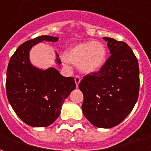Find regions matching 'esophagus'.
I'll list each match as a JSON object with an SVG mask.
<instances>
[{
    "label": "esophagus",
    "instance_id": "34e87169",
    "mask_svg": "<svg viewBox=\"0 0 151 151\" xmlns=\"http://www.w3.org/2000/svg\"><path fill=\"white\" fill-rule=\"evenodd\" d=\"M74 81H75L76 86L78 87L79 85V83H80V82H81V78H80V77H79V76H76L75 78H74Z\"/></svg>",
    "mask_w": 151,
    "mask_h": 151
}]
</instances>
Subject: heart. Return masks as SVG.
<instances>
[{
  "label": "heart",
  "instance_id": "1",
  "mask_svg": "<svg viewBox=\"0 0 151 151\" xmlns=\"http://www.w3.org/2000/svg\"><path fill=\"white\" fill-rule=\"evenodd\" d=\"M108 56L107 47L99 41L78 43L69 48L65 55L67 61L78 65V70L84 74L99 71L104 65Z\"/></svg>",
  "mask_w": 151,
  "mask_h": 151
}]
</instances>
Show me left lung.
Returning <instances> with one entry per match:
<instances>
[{
    "label": "left lung",
    "mask_w": 151,
    "mask_h": 151,
    "mask_svg": "<svg viewBox=\"0 0 151 151\" xmlns=\"http://www.w3.org/2000/svg\"><path fill=\"white\" fill-rule=\"evenodd\" d=\"M111 56L99 72L83 78L78 87L82 112L95 127L110 129L132 111L139 94V66L126 43L104 37Z\"/></svg>",
    "instance_id": "1"
}]
</instances>
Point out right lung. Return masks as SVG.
Returning a JSON list of instances; mask_svg holds the SVG:
<instances>
[{"mask_svg": "<svg viewBox=\"0 0 151 151\" xmlns=\"http://www.w3.org/2000/svg\"><path fill=\"white\" fill-rule=\"evenodd\" d=\"M58 37L42 35L18 47L10 58L6 73V94L11 107L24 123L31 127H47L60 114L64 102L76 88L74 78H65L53 67L42 69L30 60L36 44L57 42ZM56 65H61L56 52Z\"/></svg>", "mask_w": 151, "mask_h": 151, "instance_id": "right-lung-1", "label": "right lung"}]
</instances>
